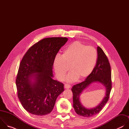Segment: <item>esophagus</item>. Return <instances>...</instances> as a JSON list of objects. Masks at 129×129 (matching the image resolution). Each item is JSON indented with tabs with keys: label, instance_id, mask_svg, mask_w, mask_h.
Returning <instances> with one entry per match:
<instances>
[{
	"label": "esophagus",
	"instance_id": "34e87169",
	"mask_svg": "<svg viewBox=\"0 0 129 129\" xmlns=\"http://www.w3.org/2000/svg\"><path fill=\"white\" fill-rule=\"evenodd\" d=\"M70 87H71V86H70L69 84H65V85H64L65 88L68 89V88H70Z\"/></svg>",
	"mask_w": 129,
	"mask_h": 129
}]
</instances>
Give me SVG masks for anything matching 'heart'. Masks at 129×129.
Instances as JSON below:
<instances>
[{"mask_svg":"<svg viewBox=\"0 0 129 129\" xmlns=\"http://www.w3.org/2000/svg\"><path fill=\"white\" fill-rule=\"evenodd\" d=\"M97 59L98 52L94 47L76 41L64 50L61 57L55 58L54 70L60 80L64 78L69 68L71 72L67 78V81L83 80L93 71Z\"/></svg>","mask_w":129,"mask_h":129,"instance_id":"b5f03b06","label":"heart"}]
</instances>
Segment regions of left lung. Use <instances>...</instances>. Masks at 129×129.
Listing matches in <instances>:
<instances>
[{
  "label": "left lung",
  "mask_w": 129,
  "mask_h": 129,
  "mask_svg": "<svg viewBox=\"0 0 129 129\" xmlns=\"http://www.w3.org/2000/svg\"><path fill=\"white\" fill-rule=\"evenodd\" d=\"M97 48L98 59L93 71L84 81L75 85L71 89L73 93V107L75 111L77 114L83 117H89L99 113L107 103L112 89L111 70L109 60L100 46ZM95 81L100 82L106 87V96L98 106L88 109L84 107L80 104L79 95L89 84Z\"/></svg>",
  "instance_id": "8db88e82"
}]
</instances>
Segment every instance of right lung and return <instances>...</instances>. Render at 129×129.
<instances>
[{"mask_svg": "<svg viewBox=\"0 0 129 129\" xmlns=\"http://www.w3.org/2000/svg\"><path fill=\"white\" fill-rule=\"evenodd\" d=\"M67 40L65 37L43 39L32 45L23 57L16 84L18 97L30 113L38 116L50 113L64 90L62 83L52 79V66L57 53Z\"/></svg>", "mask_w": 129, "mask_h": 129, "instance_id": "obj_1", "label": "right lung"}]
</instances>
